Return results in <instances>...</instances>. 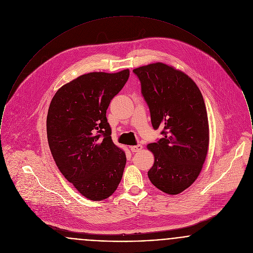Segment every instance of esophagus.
Here are the masks:
<instances>
[{"instance_id":"34e87169","label":"esophagus","mask_w":253,"mask_h":253,"mask_svg":"<svg viewBox=\"0 0 253 253\" xmlns=\"http://www.w3.org/2000/svg\"><path fill=\"white\" fill-rule=\"evenodd\" d=\"M142 148H143V146H142V145H137V146H130V150H131L132 152H138V151H140Z\"/></svg>"}]
</instances>
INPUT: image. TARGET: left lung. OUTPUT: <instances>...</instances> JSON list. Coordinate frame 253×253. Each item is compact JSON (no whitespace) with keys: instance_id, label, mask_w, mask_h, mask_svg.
Here are the masks:
<instances>
[{"instance_id":"obj_1","label":"left lung","mask_w":253,"mask_h":253,"mask_svg":"<svg viewBox=\"0 0 253 253\" xmlns=\"http://www.w3.org/2000/svg\"><path fill=\"white\" fill-rule=\"evenodd\" d=\"M163 138L147 145L154 164L147 175L163 192L176 195L198 178L210 145L207 108L199 87L185 72L164 63L133 69Z\"/></svg>"}]
</instances>
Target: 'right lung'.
<instances>
[{"instance_id": "1", "label": "right lung", "mask_w": 253, "mask_h": 253, "mask_svg": "<svg viewBox=\"0 0 253 253\" xmlns=\"http://www.w3.org/2000/svg\"><path fill=\"white\" fill-rule=\"evenodd\" d=\"M128 77L129 69L81 75L57 90L48 108L46 131L54 161L91 201L112 195L123 177L126 153L112 142L106 114Z\"/></svg>"}]
</instances>
